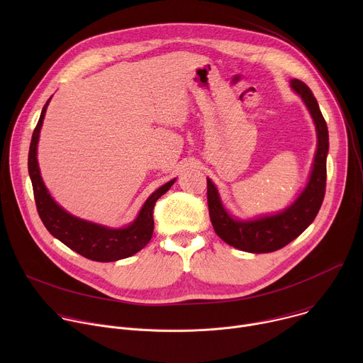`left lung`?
Instances as JSON below:
<instances>
[{
    "label": "left lung",
    "mask_w": 363,
    "mask_h": 363,
    "mask_svg": "<svg viewBox=\"0 0 363 363\" xmlns=\"http://www.w3.org/2000/svg\"><path fill=\"white\" fill-rule=\"evenodd\" d=\"M290 86L306 103L318 130V150L313 169L307 186L294 203L277 216L254 221H237L227 214L216 185L206 178L208 211L217 235L227 244L247 252H272L287 245L313 223L325 198L326 157L329 150L328 125L312 90L297 79H293Z\"/></svg>",
    "instance_id": "1"
}]
</instances>
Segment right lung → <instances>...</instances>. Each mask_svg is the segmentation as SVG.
Instances as JSON below:
<instances>
[{"instance_id": "obj_1", "label": "right lung", "mask_w": 363, "mask_h": 363, "mask_svg": "<svg viewBox=\"0 0 363 363\" xmlns=\"http://www.w3.org/2000/svg\"><path fill=\"white\" fill-rule=\"evenodd\" d=\"M48 101L50 99L41 111L28 150V174L33 184L37 211L44 227L51 235L59 238L69 248L93 262H116L136 254L152 238L155 203L172 186L175 179L155 191L146 199L138 218L126 228L112 230L70 216L60 208L47 192L37 164V142Z\"/></svg>"}]
</instances>
